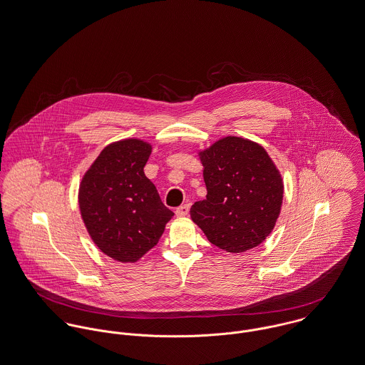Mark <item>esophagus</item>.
<instances>
[{
  "mask_svg": "<svg viewBox=\"0 0 365 365\" xmlns=\"http://www.w3.org/2000/svg\"><path fill=\"white\" fill-rule=\"evenodd\" d=\"M189 211H190V204H183V205L178 207L175 212L178 217H186L189 214Z\"/></svg>",
  "mask_w": 365,
  "mask_h": 365,
  "instance_id": "obj_1",
  "label": "esophagus"
}]
</instances>
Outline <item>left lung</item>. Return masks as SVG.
I'll list each match as a JSON object with an SVG mask.
<instances>
[{"label": "left lung", "instance_id": "left-lung-1", "mask_svg": "<svg viewBox=\"0 0 365 365\" xmlns=\"http://www.w3.org/2000/svg\"><path fill=\"white\" fill-rule=\"evenodd\" d=\"M207 198L190 208L195 224L225 252L262 243L281 212L283 183L267 151L242 138H225L200 154Z\"/></svg>", "mask_w": 365, "mask_h": 365}]
</instances>
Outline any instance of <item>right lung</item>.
<instances>
[{"mask_svg": "<svg viewBox=\"0 0 365 365\" xmlns=\"http://www.w3.org/2000/svg\"><path fill=\"white\" fill-rule=\"evenodd\" d=\"M150 154L144 141H116L101 151L81 183L84 225L97 247L116 261H138L158 243L173 217L144 175Z\"/></svg>", "mask_w": 365, "mask_h": 365, "instance_id": "obj_1", "label": "right lung"}]
</instances>
